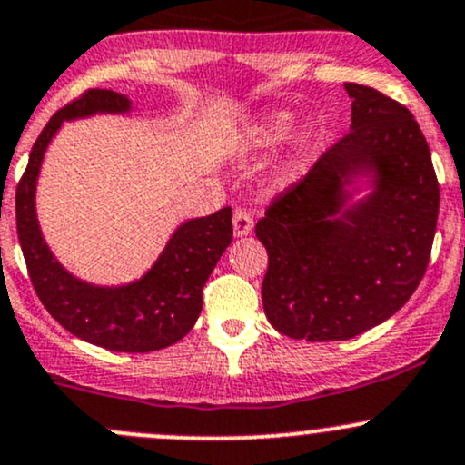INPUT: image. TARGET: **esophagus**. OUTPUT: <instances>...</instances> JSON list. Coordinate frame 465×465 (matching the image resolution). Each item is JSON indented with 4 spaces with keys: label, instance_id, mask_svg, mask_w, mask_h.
I'll return each mask as SVG.
<instances>
[{
    "label": "esophagus",
    "instance_id": "obj_1",
    "mask_svg": "<svg viewBox=\"0 0 465 465\" xmlns=\"http://www.w3.org/2000/svg\"><path fill=\"white\" fill-rule=\"evenodd\" d=\"M252 229H253L252 213H249L244 207L233 209V233H236L238 238H242V236H249Z\"/></svg>",
    "mask_w": 465,
    "mask_h": 465
}]
</instances>
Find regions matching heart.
Returning a JSON list of instances; mask_svg holds the SVG:
<instances>
[{
    "label": "heart",
    "instance_id": "obj_1",
    "mask_svg": "<svg viewBox=\"0 0 465 465\" xmlns=\"http://www.w3.org/2000/svg\"><path fill=\"white\" fill-rule=\"evenodd\" d=\"M291 127H293V114L291 112H273V114H267L262 121H260L256 127V134H253V145L258 147H273L278 143H282L289 136ZM311 132H302L295 141V150L300 152L309 145Z\"/></svg>",
    "mask_w": 465,
    "mask_h": 465
}]
</instances>
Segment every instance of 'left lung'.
<instances>
[{"mask_svg":"<svg viewBox=\"0 0 465 465\" xmlns=\"http://www.w3.org/2000/svg\"><path fill=\"white\" fill-rule=\"evenodd\" d=\"M351 130L256 224L269 253L262 304L293 340H349L400 311L426 273L440 213L430 150L406 105L344 84ZM371 171L376 190L346 210L343 185Z\"/></svg>","mask_w":465,"mask_h":465,"instance_id":"left-lung-1","label":"left lung"}]
</instances>
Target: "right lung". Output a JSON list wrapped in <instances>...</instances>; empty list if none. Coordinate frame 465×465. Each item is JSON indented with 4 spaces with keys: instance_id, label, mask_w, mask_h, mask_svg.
I'll list each match as a JSON object with an SVG mask.
<instances>
[{
    "instance_id": "add662e5",
    "label": "right lung",
    "mask_w": 465,
    "mask_h": 465,
    "mask_svg": "<svg viewBox=\"0 0 465 465\" xmlns=\"http://www.w3.org/2000/svg\"><path fill=\"white\" fill-rule=\"evenodd\" d=\"M127 110V96L92 88L53 114L30 152L17 185L15 212L30 282L48 313L90 344L121 353H150L176 344L196 324L203 309V287L233 238L232 207L181 224L154 267L125 287H94L65 272L50 253L35 212V187L44 152L61 124L96 112Z\"/></svg>"
}]
</instances>
